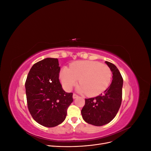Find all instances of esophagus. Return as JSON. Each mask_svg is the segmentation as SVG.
Returning <instances> with one entry per match:
<instances>
[{
  "mask_svg": "<svg viewBox=\"0 0 151 151\" xmlns=\"http://www.w3.org/2000/svg\"><path fill=\"white\" fill-rule=\"evenodd\" d=\"M73 99H76L77 98H78V96H77L76 94H73Z\"/></svg>",
  "mask_w": 151,
  "mask_h": 151,
  "instance_id": "34e87169",
  "label": "esophagus"
}]
</instances>
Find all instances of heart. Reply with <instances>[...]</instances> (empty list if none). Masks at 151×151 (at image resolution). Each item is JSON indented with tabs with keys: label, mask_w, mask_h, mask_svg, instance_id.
Here are the masks:
<instances>
[{
	"label": "heart",
	"mask_w": 151,
	"mask_h": 151,
	"mask_svg": "<svg viewBox=\"0 0 151 151\" xmlns=\"http://www.w3.org/2000/svg\"><path fill=\"white\" fill-rule=\"evenodd\" d=\"M60 79L64 89L70 91L77 83V91L81 94L95 96L107 89L111 79V72L107 65L101 63L82 60L72 63L69 68H63Z\"/></svg>",
	"instance_id": "1"
}]
</instances>
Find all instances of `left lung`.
<instances>
[{
  "label": "left lung",
  "instance_id": "1",
  "mask_svg": "<svg viewBox=\"0 0 151 151\" xmlns=\"http://www.w3.org/2000/svg\"><path fill=\"white\" fill-rule=\"evenodd\" d=\"M105 63L113 74L110 86L98 96L85 99V105L81 110L84 120L95 126H103L110 122L116 115L122 103L123 81L120 72L112 63Z\"/></svg>",
  "mask_w": 151,
  "mask_h": 151
}]
</instances>
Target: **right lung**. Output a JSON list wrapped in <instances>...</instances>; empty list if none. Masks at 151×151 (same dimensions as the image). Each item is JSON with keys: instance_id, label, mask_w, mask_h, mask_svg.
I'll return each mask as SVG.
<instances>
[{"instance_id": "1", "label": "right lung", "mask_w": 151, "mask_h": 151, "mask_svg": "<svg viewBox=\"0 0 151 151\" xmlns=\"http://www.w3.org/2000/svg\"><path fill=\"white\" fill-rule=\"evenodd\" d=\"M60 70L57 58H45L32 66L26 81L29 111L36 122L46 127L57 126L64 121L73 101V94L62 88Z\"/></svg>"}]
</instances>
